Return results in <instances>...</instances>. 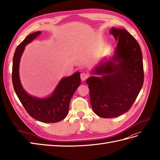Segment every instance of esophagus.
<instances>
[{"label": "esophagus", "mask_w": 160, "mask_h": 160, "mask_svg": "<svg viewBox=\"0 0 160 160\" xmlns=\"http://www.w3.org/2000/svg\"><path fill=\"white\" fill-rule=\"evenodd\" d=\"M88 77H89V75H88V73H87V72H82L81 73L80 78H81V80L82 81H84L87 80Z\"/></svg>", "instance_id": "esophagus-1"}]
</instances>
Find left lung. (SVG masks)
Wrapping results in <instances>:
<instances>
[{"label": "left lung", "instance_id": "left-lung-1", "mask_svg": "<svg viewBox=\"0 0 160 160\" xmlns=\"http://www.w3.org/2000/svg\"><path fill=\"white\" fill-rule=\"evenodd\" d=\"M118 42L115 55L100 65L87 80L92 108L104 118L119 116L132 107L144 82L142 55L137 40L128 31L112 28Z\"/></svg>", "mask_w": 160, "mask_h": 160}]
</instances>
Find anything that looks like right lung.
I'll list each match as a JSON object with an SVG mask.
<instances>
[{"instance_id": "obj_1", "label": "right lung", "mask_w": 160, "mask_h": 160, "mask_svg": "<svg viewBox=\"0 0 160 160\" xmlns=\"http://www.w3.org/2000/svg\"><path fill=\"white\" fill-rule=\"evenodd\" d=\"M41 33L36 32L30 34L16 48L13 59L12 82L19 101L29 115L34 119L44 123H55L63 120L67 116L69 101L73 93L80 84V73L61 80L52 95L47 99H38L26 92L19 76V64L25 46Z\"/></svg>"}]
</instances>
